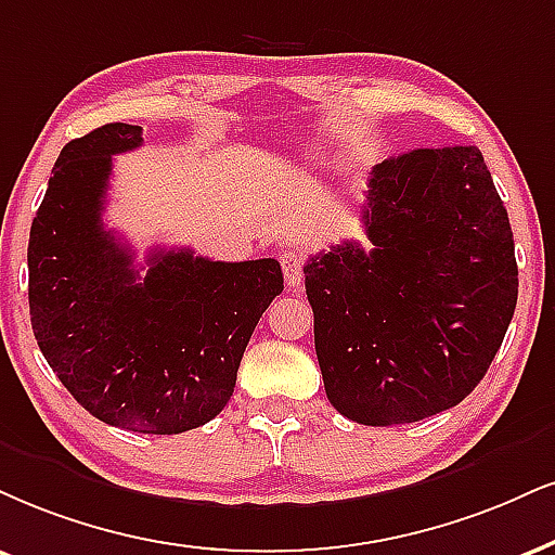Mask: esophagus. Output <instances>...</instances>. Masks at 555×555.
<instances>
[{
    "instance_id": "1",
    "label": "esophagus",
    "mask_w": 555,
    "mask_h": 555,
    "mask_svg": "<svg viewBox=\"0 0 555 555\" xmlns=\"http://www.w3.org/2000/svg\"><path fill=\"white\" fill-rule=\"evenodd\" d=\"M280 264H283L285 285H288V288H298V285L304 283V255H300V251H296V249L283 251V257H280Z\"/></svg>"
}]
</instances>
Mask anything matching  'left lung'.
<instances>
[{"instance_id": "obj_1", "label": "left lung", "mask_w": 555, "mask_h": 555, "mask_svg": "<svg viewBox=\"0 0 555 555\" xmlns=\"http://www.w3.org/2000/svg\"><path fill=\"white\" fill-rule=\"evenodd\" d=\"M362 223L311 257L306 296L326 399L367 427L420 422L487 375L517 306L507 208L476 146L375 164Z\"/></svg>"}]
</instances>
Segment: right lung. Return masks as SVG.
I'll list each match as a JSON object with an SVG mask.
<instances>
[{"instance_id":"obj_1","label":"right lung","mask_w":555,"mask_h":555,"mask_svg":"<svg viewBox=\"0 0 555 555\" xmlns=\"http://www.w3.org/2000/svg\"><path fill=\"white\" fill-rule=\"evenodd\" d=\"M141 126L107 122L61 149L27 244V298L40 352L89 414L143 435H180L229 403L257 321L283 293L275 259L214 262L131 246L102 225L113 156Z\"/></svg>"}]
</instances>
